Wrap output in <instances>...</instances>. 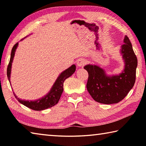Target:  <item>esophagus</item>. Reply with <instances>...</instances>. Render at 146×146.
<instances>
[{"label": "esophagus", "instance_id": "esophagus-1", "mask_svg": "<svg viewBox=\"0 0 146 146\" xmlns=\"http://www.w3.org/2000/svg\"><path fill=\"white\" fill-rule=\"evenodd\" d=\"M86 63V61L85 60H84V59H80V60L77 61V65L78 66H80V67H81V66H83L84 65H85Z\"/></svg>", "mask_w": 146, "mask_h": 146}]
</instances>
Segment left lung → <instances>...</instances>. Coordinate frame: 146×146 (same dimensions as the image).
<instances>
[{"instance_id":"1","label":"left lung","mask_w":146,"mask_h":146,"mask_svg":"<svg viewBox=\"0 0 146 146\" xmlns=\"http://www.w3.org/2000/svg\"><path fill=\"white\" fill-rule=\"evenodd\" d=\"M121 52L125 61L124 71L119 76H107L103 69L88 65V78L86 88L94 100L102 104H114L121 101L134 86L136 80L137 58L129 38L126 36Z\"/></svg>"}]
</instances>
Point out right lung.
I'll return each mask as SVG.
<instances>
[{
    "label": "right lung",
    "instance_id": "right-lung-1",
    "mask_svg": "<svg viewBox=\"0 0 146 146\" xmlns=\"http://www.w3.org/2000/svg\"><path fill=\"white\" fill-rule=\"evenodd\" d=\"M18 46V43H15V45L13 47L11 53V58L7 68V76L8 78L9 81H10V74H11V64L13 60V57L15 55V50ZM76 70V65H72L70 67L66 69L59 76L58 78L56 80V82L54 84L52 89H51L50 92L47 96L43 97L42 99H38L36 101H25L22 100L18 98L16 95L14 94V96L18 101L20 103L24 104V106L28 107L32 110L36 111H41L43 110L51 108V107L56 105L58 103L59 100L61 98V94L63 91V83L66 78L70 77L72 74H73Z\"/></svg>",
    "mask_w": 146,
    "mask_h": 146
}]
</instances>
